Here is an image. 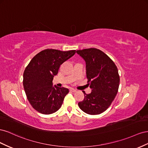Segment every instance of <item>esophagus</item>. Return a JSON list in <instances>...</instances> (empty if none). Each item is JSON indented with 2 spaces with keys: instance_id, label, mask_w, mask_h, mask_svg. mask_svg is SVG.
<instances>
[{
  "instance_id": "obj_1",
  "label": "esophagus",
  "mask_w": 148,
  "mask_h": 148,
  "mask_svg": "<svg viewBox=\"0 0 148 148\" xmlns=\"http://www.w3.org/2000/svg\"><path fill=\"white\" fill-rule=\"evenodd\" d=\"M70 91H71V92H77V90H75V89H74V88H70Z\"/></svg>"
}]
</instances>
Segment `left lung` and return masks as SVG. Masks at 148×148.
<instances>
[{"mask_svg":"<svg viewBox=\"0 0 148 148\" xmlns=\"http://www.w3.org/2000/svg\"><path fill=\"white\" fill-rule=\"evenodd\" d=\"M86 62L88 85L92 92L78 103L79 108L89 115H99L110 107L119 90L120 76L117 67L106 54L97 48L77 50Z\"/></svg>","mask_w":148,"mask_h":148,"instance_id":"1","label":"left lung"}]
</instances>
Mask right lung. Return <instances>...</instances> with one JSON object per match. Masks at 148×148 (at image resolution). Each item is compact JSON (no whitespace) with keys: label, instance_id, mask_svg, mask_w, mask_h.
Masks as SVG:
<instances>
[{"label":"right lung","instance_id":"1","mask_svg":"<svg viewBox=\"0 0 148 148\" xmlns=\"http://www.w3.org/2000/svg\"><path fill=\"white\" fill-rule=\"evenodd\" d=\"M75 50L62 51L53 49L41 51L32 58L23 73V84L33 108L45 115L58 111L69 89L53 86V80L60 66L74 55Z\"/></svg>","mask_w":148,"mask_h":148}]
</instances>
